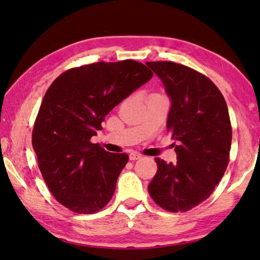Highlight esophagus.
I'll use <instances>...</instances> for the list:
<instances>
[{
  "label": "esophagus",
  "instance_id": "esophagus-1",
  "mask_svg": "<svg viewBox=\"0 0 260 260\" xmlns=\"http://www.w3.org/2000/svg\"><path fill=\"white\" fill-rule=\"evenodd\" d=\"M141 157H142L141 154H138V152H131V154H129V159H131V160L140 159Z\"/></svg>",
  "mask_w": 260,
  "mask_h": 260
}]
</instances>
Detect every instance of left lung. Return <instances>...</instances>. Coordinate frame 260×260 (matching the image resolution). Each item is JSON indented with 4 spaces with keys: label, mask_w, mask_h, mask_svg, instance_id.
<instances>
[{
    "label": "left lung",
    "mask_w": 260,
    "mask_h": 260,
    "mask_svg": "<svg viewBox=\"0 0 260 260\" xmlns=\"http://www.w3.org/2000/svg\"><path fill=\"white\" fill-rule=\"evenodd\" d=\"M147 66L171 100L167 129L177 141L176 163L155 158L157 172L148 192L166 211L187 212L209 198L228 167L233 137L228 108L204 74L171 61Z\"/></svg>",
    "instance_id": "left-lung-1"
}]
</instances>
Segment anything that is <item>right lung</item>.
Masks as SVG:
<instances>
[{
	"mask_svg": "<svg viewBox=\"0 0 260 260\" xmlns=\"http://www.w3.org/2000/svg\"><path fill=\"white\" fill-rule=\"evenodd\" d=\"M154 74L134 60L94 62L56 77L32 131L39 170L57 203L78 214L100 212L113 197L128 155L90 140L106 115Z\"/></svg>",
	"mask_w": 260,
	"mask_h": 260,
	"instance_id": "1",
	"label": "right lung"
}]
</instances>
